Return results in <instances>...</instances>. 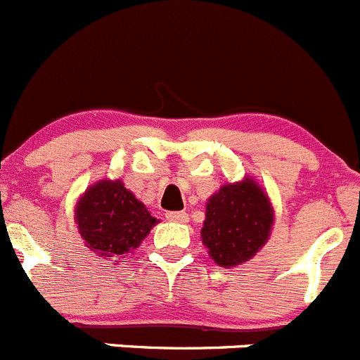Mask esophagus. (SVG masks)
I'll use <instances>...</instances> for the list:
<instances>
[{
	"label": "esophagus",
	"mask_w": 360,
	"mask_h": 360,
	"mask_svg": "<svg viewBox=\"0 0 360 360\" xmlns=\"http://www.w3.org/2000/svg\"><path fill=\"white\" fill-rule=\"evenodd\" d=\"M167 218H169L170 221H186L188 213L186 211H169V213H167Z\"/></svg>",
	"instance_id": "1"
}]
</instances>
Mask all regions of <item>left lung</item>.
Segmentation results:
<instances>
[{
	"mask_svg": "<svg viewBox=\"0 0 360 360\" xmlns=\"http://www.w3.org/2000/svg\"><path fill=\"white\" fill-rule=\"evenodd\" d=\"M274 226L270 200L256 181L227 184L206 206L200 231L210 256L220 266H236L250 259L268 240Z\"/></svg>",
	"mask_w": 360,
	"mask_h": 360,
	"instance_id": "1",
	"label": "left lung"
}]
</instances>
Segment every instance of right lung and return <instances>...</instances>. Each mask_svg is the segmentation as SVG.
I'll return each instance as SVG.
<instances>
[{
	"label": "right lung",
	"mask_w": 360,
	"mask_h": 360,
	"mask_svg": "<svg viewBox=\"0 0 360 360\" xmlns=\"http://www.w3.org/2000/svg\"><path fill=\"white\" fill-rule=\"evenodd\" d=\"M76 221L90 250L104 257L133 252L156 226V218L120 181L89 188L76 207Z\"/></svg>",
	"instance_id": "right-lung-1"
}]
</instances>
